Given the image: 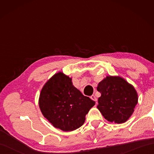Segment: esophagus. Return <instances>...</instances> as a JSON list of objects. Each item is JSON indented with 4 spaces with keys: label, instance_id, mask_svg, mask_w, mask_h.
I'll list each match as a JSON object with an SVG mask.
<instances>
[{
    "label": "esophagus",
    "instance_id": "1",
    "mask_svg": "<svg viewBox=\"0 0 154 154\" xmlns=\"http://www.w3.org/2000/svg\"><path fill=\"white\" fill-rule=\"evenodd\" d=\"M90 98L92 99V100H93L94 101H96V100H97V98H96V96H95L94 95H92V96H90Z\"/></svg>",
    "mask_w": 154,
    "mask_h": 154
}]
</instances>
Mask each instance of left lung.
<instances>
[{
  "instance_id": "8db88e82",
  "label": "left lung",
  "mask_w": 154,
  "mask_h": 154,
  "mask_svg": "<svg viewBox=\"0 0 154 154\" xmlns=\"http://www.w3.org/2000/svg\"><path fill=\"white\" fill-rule=\"evenodd\" d=\"M101 94L97 108L110 122L124 123L132 116L138 103L133 85L119 76H107L98 84Z\"/></svg>"
}]
</instances>
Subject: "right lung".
Instances as JSON below:
<instances>
[{
	"label": "right lung",
	"mask_w": 154,
	"mask_h": 154,
	"mask_svg": "<svg viewBox=\"0 0 154 154\" xmlns=\"http://www.w3.org/2000/svg\"><path fill=\"white\" fill-rule=\"evenodd\" d=\"M94 105V101L83 95L72 85L71 78L62 72L45 83L38 100L43 116L56 128L66 132L82 126Z\"/></svg>",
	"instance_id": "obj_1"
}]
</instances>
